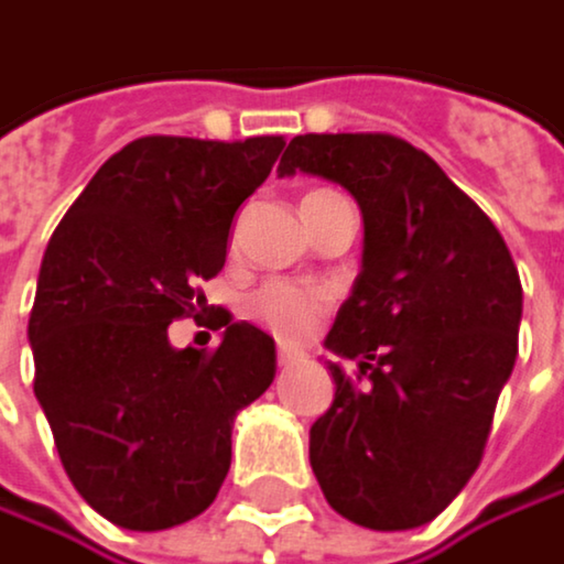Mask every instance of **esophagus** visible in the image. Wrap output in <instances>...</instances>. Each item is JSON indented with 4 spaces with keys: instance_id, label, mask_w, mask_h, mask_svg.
<instances>
[{
    "instance_id": "esophagus-1",
    "label": "esophagus",
    "mask_w": 564,
    "mask_h": 564,
    "mask_svg": "<svg viewBox=\"0 0 564 564\" xmlns=\"http://www.w3.org/2000/svg\"><path fill=\"white\" fill-rule=\"evenodd\" d=\"M304 360V354L297 350V347H280L276 350V367H294V364H301Z\"/></svg>"
}]
</instances>
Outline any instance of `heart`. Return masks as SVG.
Here are the masks:
<instances>
[{
  "mask_svg": "<svg viewBox=\"0 0 564 564\" xmlns=\"http://www.w3.org/2000/svg\"><path fill=\"white\" fill-rule=\"evenodd\" d=\"M321 194H330V191H311L304 200L321 197ZM327 307H330V291L294 284V280H267V284H260L247 297V314L284 340L307 337L321 324Z\"/></svg>",
  "mask_w": 564,
  "mask_h": 564,
  "instance_id": "heart-1",
  "label": "heart"
}]
</instances>
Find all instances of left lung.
<instances>
[{
  "instance_id": "1",
  "label": "left lung",
  "mask_w": 564,
  "mask_h": 564,
  "mask_svg": "<svg viewBox=\"0 0 564 564\" xmlns=\"http://www.w3.org/2000/svg\"><path fill=\"white\" fill-rule=\"evenodd\" d=\"M347 187L364 214V267L327 347L337 393L311 426V466L350 522L403 532L433 522L479 469L516 367V260L446 171L393 134H297L276 174Z\"/></svg>"
}]
</instances>
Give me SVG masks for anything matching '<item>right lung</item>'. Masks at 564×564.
Masks as SVG:
<instances>
[{"label": "right lung", "mask_w": 564, "mask_h": 564, "mask_svg": "<svg viewBox=\"0 0 564 564\" xmlns=\"http://www.w3.org/2000/svg\"><path fill=\"white\" fill-rule=\"evenodd\" d=\"M280 134H148L111 154L55 227L29 317L35 400L78 496L158 532L200 516L227 469L234 416L276 373L273 340L224 321L214 350H174L200 307L237 207L267 181Z\"/></svg>", "instance_id": "right-lung-1"}]
</instances>
